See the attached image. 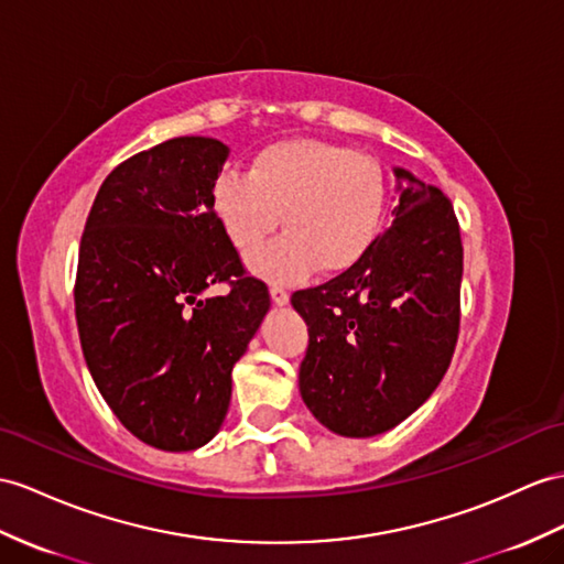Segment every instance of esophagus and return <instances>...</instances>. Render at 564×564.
Segmentation results:
<instances>
[{
  "instance_id": "1",
  "label": "esophagus",
  "mask_w": 564,
  "mask_h": 564,
  "mask_svg": "<svg viewBox=\"0 0 564 564\" xmlns=\"http://www.w3.org/2000/svg\"><path fill=\"white\" fill-rule=\"evenodd\" d=\"M270 296H272V304L274 306H286L290 304V294L282 286H270Z\"/></svg>"
}]
</instances>
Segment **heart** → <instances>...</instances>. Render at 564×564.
Wrapping results in <instances>:
<instances>
[{"label": "heart", "instance_id": "1", "mask_svg": "<svg viewBox=\"0 0 564 564\" xmlns=\"http://www.w3.org/2000/svg\"><path fill=\"white\" fill-rule=\"evenodd\" d=\"M380 164L351 148L294 139L253 158L249 174L227 172L215 182L213 210L241 251L280 239L249 256L246 265L270 282H299L315 268L327 274L359 263L376 241L386 213Z\"/></svg>", "mask_w": 564, "mask_h": 564}]
</instances>
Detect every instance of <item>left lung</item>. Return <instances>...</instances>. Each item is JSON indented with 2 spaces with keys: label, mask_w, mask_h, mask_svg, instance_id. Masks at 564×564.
I'll list each match as a JSON object with an SVG mask.
<instances>
[{
  "label": "left lung",
  "mask_w": 564,
  "mask_h": 564,
  "mask_svg": "<svg viewBox=\"0 0 564 564\" xmlns=\"http://www.w3.org/2000/svg\"><path fill=\"white\" fill-rule=\"evenodd\" d=\"M392 225L359 263L292 296L308 325L299 392L327 431L373 437L441 386L459 333L462 239L441 188L394 167Z\"/></svg>",
  "instance_id": "1"
}]
</instances>
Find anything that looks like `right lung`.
I'll list each match as a JSON object with an SVG mask.
<instances>
[{"mask_svg":"<svg viewBox=\"0 0 564 564\" xmlns=\"http://www.w3.org/2000/svg\"><path fill=\"white\" fill-rule=\"evenodd\" d=\"M229 148L178 135L121 162L88 215L76 323L95 388L139 441L188 452L223 429L231 368L270 311L213 210ZM230 282L225 297L204 292Z\"/></svg>","mask_w":564,"mask_h":564,"instance_id":"right-lung-1","label":"right lung"}]
</instances>
